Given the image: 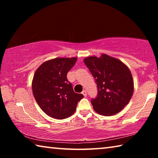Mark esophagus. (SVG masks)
I'll return each mask as SVG.
<instances>
[{
	"instance_id": "1",
	"label": "esophagus",
	"mask_w": 158,
	"mask_h": 158,
	"mask_svg": "<svg viewBox=\"0 0 158 158\" xmlns=\"http://www.w3.org/2000/svg\"><path fill=\"white\" fill-rule=\"evenodd\" d=\"M81 93H82L83 95H84V97H86V96H87V92H86V90H83Z\"/></svg>"
}]
</instances>
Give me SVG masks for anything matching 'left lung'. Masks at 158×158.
Masks as SVG:
<instances>
[{"instance_id":"obj_1","label":"left lung","mask_w":158,"mask_h":158,"mask_svg":"<svg viewBox=\"0 0 158 158\" xmlns=\"http://www.w3.org/2000/svg\"><path fill=\"white\" fill-rule=\"evenodd\" d=\"M84 62L95 78L98 96L92 99L94 110L102 116L121 111L132 97L134 81L127 66L118 58L102 53L86 57Z\"/></svg>"}]
</instances>
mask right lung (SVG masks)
Here are the masks:
<instances>
[{"label":"right lung","instance_id":"1","mask_svg":"<svg viewBox=\"0 0 158 158\" xmlns=\"http://www.w3.org/2000/svg\"><path fill=\"white\" fill-rule=\"evenodd\" d=\"M77 57L56 58L44 62L36 69L32 81L34 98L40 107L53 118L64 119L73 115L78 102L84 98L74 92L67 74Z\"/></svg>","mask_w":158,"mask_h":158}]
</instances>
